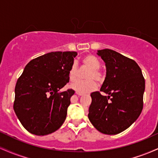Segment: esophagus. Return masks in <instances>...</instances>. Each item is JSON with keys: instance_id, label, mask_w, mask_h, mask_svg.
Wrapping results in <instances>:
<instances>
[{"instance_id": "1", "label": "esophagus", "mask_w": 158, "mask_h": 158, "mask_svg": "<svg viewBox=\"0 0 158 158\" xmlns=\"http://www.w3.org/2000/svg\"><path fill=\"white\" fill-rule=\"evenodd\" d=\"M77 94V95H79V96H82L83 95V94L82 93H81V92H79V91H77V93H76Z\"/></svg>"}]
</instances>
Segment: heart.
Listing matches in <instances>:
<instances>
[{"label":"heart","mask_w":158,"mask_h":158,"mask_svg":"<svg viewBox=\"0 0 158 158\" xmlns=\"http://www.w3.org/2000/svg\"><path fill=\"white\" fill-rule=\"evenodd\" d=\"M82 66L88 68V70L85 74V78L87 80L77 81L70 85L73 89L81 93H89L97 88V83L102 82L103 80V74L100 69V62L96 56L93 55H87L81 60ZM79 76V68L76 63L70 66L69 70V79L70 81H74L77 79Z\"/></svg>","instance_id":"heart-1"}]
</instances>
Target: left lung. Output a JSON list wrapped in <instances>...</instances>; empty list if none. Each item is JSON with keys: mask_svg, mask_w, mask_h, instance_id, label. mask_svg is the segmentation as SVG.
Here are the masks:
<instances>
[{"mask_svg": "<svg viewBox=\"0 0 158 158\" xmlns=\"http://www.w3.org/2000/svg\"><path fill=\"white\" fill-rule=\"evenodd\" d=\"M106 63V77L100 91L90 94L88 119L101 133L117 135L138 118L143 107L145 79L133 59L110 50H98Z\"/></svg>", "mask_w": 158, "mask_h": 158, "instance_id": "obj_1", "label": "left lung"}]
</instances>
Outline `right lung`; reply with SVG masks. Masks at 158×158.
<instances>
[{"label":"right lung","mask_w":158,"mask_h":158,"mask_svg":"<svg viewBox=\"0 0 158 158\" xmlns=\"http://www.w3.org/2000/svg\"><path fill=\"white\" fill-rule=\"evenodd\" d=\"M77 52H51L32 59L18 79L13 108L25 129L41 136L59 129L64 122L75 91L59 90L69 82V70Z\"/></svg>","instance_id":"add662e5"}]
</instances>
